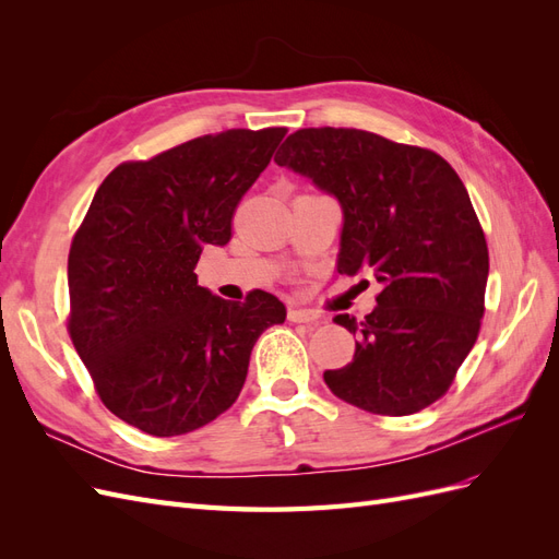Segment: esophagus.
Segmentation results:
<instances>
[{
    "mask_svg": "<svg viewBox=\"0 0 559 559\" xmlns=\"http://www.w3.org/2000/svg\"><path fill=\"white\" fill-rule=\"evenodd\" d=\"M289 321H294V324H319L321 314L314 310H306V308H292Z\"/></svg>",
    "mask_w": 559,
    "mask_h": 559,
    "instance_id": "esophagus-1",
    "label": "esophagus"
}]
</instances>
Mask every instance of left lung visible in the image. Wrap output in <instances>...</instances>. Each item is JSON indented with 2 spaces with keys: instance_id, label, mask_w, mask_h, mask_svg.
I'll return each instance as SVG.
<instances>
[{
  "instance_id": "8db88e82",
  "label": "left lung",
  "mask_w": 559,
  "mask_h": 559,
  "mask_svg": "<svg viewBox=\"0 0 559 559\" xmlns=\"http://www.w3.org/2000/svg\"><path fill=\"white\" fill-rule=\"evenodd\" d=\"M275 163L341 200L337 273L368 270L382 284L364 321L335 317L359 343L324 382L373 415L425 411L445 396L485 314L489 253L460 175L431 148L357 128L296 130Z\"/></svg>"
}]
</instances>
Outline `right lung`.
I'll return each instance as SVG.
<instances>
[{"instance_id":"add662e5","label":"right lung","mask_w":559,"mask_h":559,"mask_svg":"<svg viewBox=\"0 0 559 559\" xmlns=\"http://www.w3.org/2000/svg\"><path fill=\"white\" fill-rule=\"evenodd\" d=\"M286 128L202 134L99 183L76 228L67 331L107 408L151 436L189 433L240 396L259 335L286 308L198 286L205 245L233 238V214Z\"/></svg>"}]
</instances>
